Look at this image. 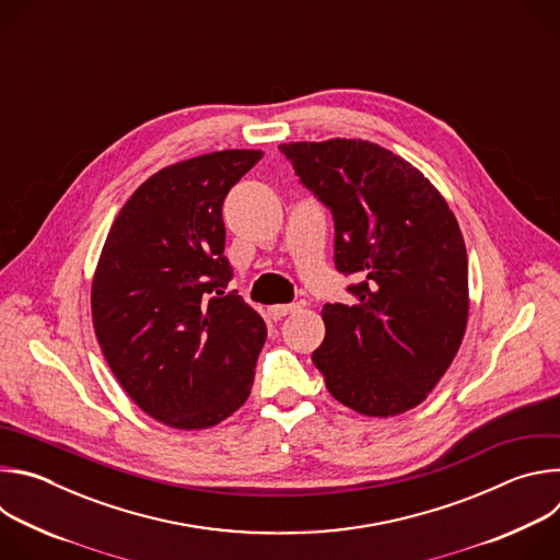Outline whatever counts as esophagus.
<instances>
[{"mask_svg": "<svg viewBox=\"0 0 560 560\" xmlns=\"http://www.w3.org/2000/svg\"><path fill=\"white\" fill-rule=\"evenodd\" d=\"M299 307V303H283V305H272L270 307V316L275 318V322H279V318H283L285 314L294 312Z\"/></svg>", "mask_w": 560, "mask_h": 560, "instance_id": "esophagus-1", "label": "esophagus"}]
</instances>
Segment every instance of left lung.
Returning a JSON list of instances; mask_svg holds the SVG:
<instances>
[{"label":"left lung","mask_w":560,"mask_h":560,"mask_svg":"<svg viewBox=\"0 0 560 560\" xmlns=\"http://www.w3.org/2000/svg\"><path fill=\"white\" fill-rule=\"evenodd\" d=\"M279 150L335 219V266L361 281L326 303L312 361L339 404L365 417L417 408L467 326V253L441 192L406 159L361 139Z\"/></svg>","instance_id":"8db88e82"}]
</instances>
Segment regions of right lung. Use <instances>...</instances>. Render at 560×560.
<instances>
[{
    "label": "right lung",
    "mask_w": 560,
    "mask_h": 560,
    "mask_svg": "<svg viewBox=\"0 0 560 560\" xmlns=\"http://www.w3.org/2000/svg\"><path fill=\"white\" fill-rule=\"evenodd\" d=\"M264 156L221 150L145 179L117 214L93 279V326L132 401L177 430L246 404L264 318L236 294L223 255V199Z\"/></svg>",
    "instance_id": "right-lung-1"
}]
</instances>
